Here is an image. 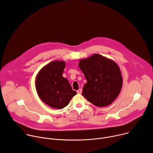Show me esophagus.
I'll use <instances>...</instances> for the list:
<instances>
[{
    "mask_svg": "<svg viewBox=\"0 0 153 153\" xmlns=\"http://www.w3.org/2000/svg\"><path fill=\"white\" fill-rule=\"evenodd\" d=\"M76 92H77L78 94H81L82 93V89H79L76 91Z\"/></svg>",
    "mask_w": 153,
    "mask_h": 153,
    "instance_id": "esophagus-1",
    "label": "esophagus"
}]
</instances>
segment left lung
Listing matches in <instances>:
<instances>
[{
  "mask_svg": "<svg viewBox=\"0 0 153 153\" xmlns=\"http://www.w3.org/2000/svg\"><path fill=\"white\" fill-rule=\"evenodd\" d=\"M78 66L87 80L82 95L94 105H111L119 95L123 78L119 67L112 59L99 54L81 59Z\"/></svg>",
  "mask_w": 153,
  "mask_h": 153,
  "instance_id": "1",
  "label": "left lung"
}]
</instances>
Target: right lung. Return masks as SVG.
I'll list each match as a JSON object with an SVG mask.
<instances>
[{"label":"right lung","mask_w":153,"mask_h":153,"mask_svg":"<svg viewBox=\"0 0 153 153\" xmlns=\"http://www.w3.org/2000/svg\"><path fill=\"white\" fill-rule=\"evenodd\" d=\"M65 67V61H53L44 66L36 77L35 87L39 98L52 108H65L76 94L62 76Z\"/></svg>","instance_id":"1"}]
</instances>
